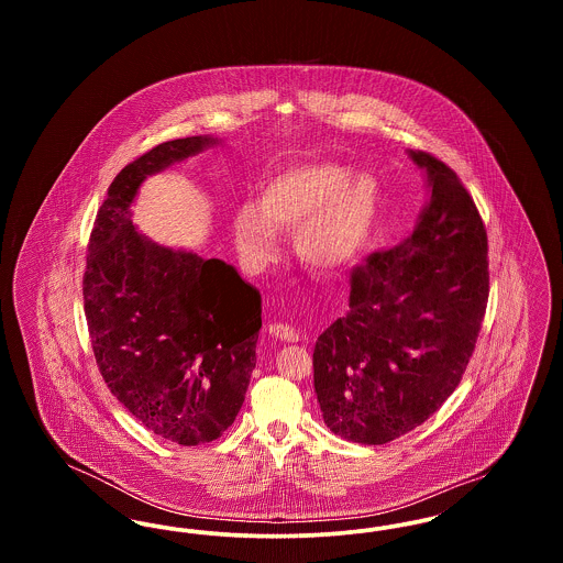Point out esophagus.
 Listing matches in <instances>:
<instances>
[{
    "mask_svg": "<svg viewBox=\"0 0 563 563\" xmlns=\"http://www.w3.org/2000/svg\"><path fill=\"white\" fill-rule=\"evenodd\" d=\"M269 335H274L276 340H283V342H299V331H295L294 327L289 324H283V322H272L268 327Z\"/></svg>",
    "mask_w": 563,
    "mask_h": 563,
    "instance_id": "1",
    "label": "esophagus"
}]
</instances>
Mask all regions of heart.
Here are the masks:
<instances>
[{
  "label": "heart",
  "instance_id": "heart-1",
  "mask_svg": "<svg viewBox=\"0 0 563 563\" xmlns=\"http://www.w3.org/2000/svg\"><path fill=\"white\" fill-rule=\"evenodd\" d=\"M382 191L374 175L340 162L287 168L262 189L257 205L234 214L242 260L257 268L276 253V230L294 232L297 257L314 272L338 274L356 264L374 234Z\"/></svg>",
  "mask_w": 563,
  "mask_h": 563
}]
</instances>
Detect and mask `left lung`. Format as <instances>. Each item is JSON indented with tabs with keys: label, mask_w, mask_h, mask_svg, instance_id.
<instances>
[{
	"label": "left lung",
	"mask_w": 563,
	"mask_h": 563,
	"mask_svg": "<svg viewBox=\"0 0 563 563\" xmlns=\"http://www.w3.org/2000/svg\"><path fill=\"white\" fill-rule=\"evenodd\" d=\"M430 200L405 241L350 274L349 312L314 346V390L331 432L384 445L448 401L475 352L487 295V234L460 177L427 152Z\"/></svg>",
	"instance_id": "1"
}]
</instances>
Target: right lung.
Instances as JSON below:
<instances>
[{"instance_id": "right-lung-1", "label": "right lung", "mask_w": 563, "mask_h": 563, "mask_svg": "<svg viewBox=\"0 0 563 563\" xmlns=\"http://www.w3.org/2000/svg\"><path fill=\"white\" fill-rule=\"evenodd\" d=\"M213 143L166 141L115 175L81 283L92 352L111 395L145 429L179 445L214 441L236 420L257 361L262 295L221 260L143 236L131 205L147 175Z\"/></svg>"}]
</instances>
